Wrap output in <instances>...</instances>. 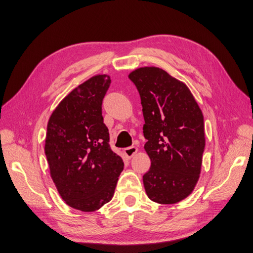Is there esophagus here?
<instances>
[{
    "mask_svg": "<svg viewBox=\"0 0 253 253\" xmlns=\"http://www.w3.org/2000/svg\"><path fill=\"white\" fill-rule=\"evenodd\" d=\"M137 152V148L135 147V146H131V147H127L124 149V153L126 154L127 158H132L134 154Z\"/></svg>",
    "mask_w": 253,
    "mask_h": 253,
    "instance_id": "obj_1",
    "label": "esophagus"
}]
</instances>
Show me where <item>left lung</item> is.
Instances as JSON below:
<instances>
[{
    "instance_id": "8db88e82",
    "label": "left lung",
    "mask_w": 253,
    "mask_h": 253,
    "mask_svg": "<svg viewBox=\"0 0 253 253\" xmlns=\"http://www.w3.org/2000/svg\"><path fill=\"white\" fill-rule=\"evenodd\" d=\"M141 96L144 148L151 161L143 175L148 198L159 204L186 199L197 185L205 149L204 117L189 88L159 67L129 73Z\"/></svg>"
}]
</instances>
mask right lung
Here are the masks:
<instances>
[{
  "label": "right lung",
  "mask_w": 253,
  "mask_h": 253,
  "mask_svg": "<svg viewBox=\"0 0 253 253\" xmlns=\"http://www.w3.org/2000/svg\"><path fill=\"white\" fill-rule=\"evenodd\" d=\"M107 75H97L70 91L48 121L45 154L50 175L68 206L91 212L115 193L123 160L109 145L102 116L110 86Z\"/></svg>",
  "instance_id": "1"
}]
</instances>
